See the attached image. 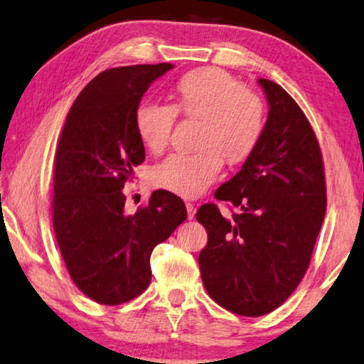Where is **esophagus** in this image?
<instances>
[{"instance_id": "1", "label": "esophagus", "mask_w": 364, "mask_h": 364, "mask_svg": "<svg viewBox=\"0 0 364 364\" xmlns=\"http://www.w3.org/2000/svg\"><path fill=\"white\" fill-rule=\"evenodd\" d=\"M186 210H188V218L189 220H193L194 213H196V205L191 203H186Z\"/></svg>"}]
</instances>
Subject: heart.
Instances as JSON below:
<instances>
[{
    "label": "heart",
    "mask_w": 364,
    "mask_h": 364,
    "mask_svg": "<svg viewBox=\"0 0 364 364\" xmlns=\"http://www.w3.org/2000/svg\"><path fill=\"white\" fill-rule=\"evenodd\" d=\"M175 113L199 121L198 151L168 155L151 170V183L181 198H196L217 180L222 156L230 165L250 157L264 131L262 100L212 66L183 74L171 89V107L141 103L136 108L134 128L144 147L159 154L168 146Z\"/></svg>",
    "instance_id": "obj_1"
}]
</instances>
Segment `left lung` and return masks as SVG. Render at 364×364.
Returning a JSON list of instances; mask_svg holds the SVG:
<instances>
[{"instance_id": "obj_1", "label": "left lung", "mask_w": 364, "mask_h": 364, "mask_svg": "<svg viewBox=\"0 0 364 364\" xmlns=\"http://www.w3.org/2000/svg\"><path fill=\"white\" fill-rule=\"evenodd\" d=\"M269 114L257 147L215 199L240 207L225 218L215 204L196 218L209 241L199 269L209 296L240 316H264L295 291L309 267L326 217V176L316 134L279 84L259 79Z\"/></svg>"}]
</instances>
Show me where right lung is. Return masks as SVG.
<instances>
[{
    "label": "right lung",
    "instance_id": "obj_1",
    "mask_svg": "<svg viewBox=\"0 0 364 364\" xmlns=\"http://www.w3.org/2000/svg\"><path fill=\"white\" fill-rule=\"evenodd\" d=\"M170 63L113 68L85 85L69 109L55 154L53 228L68 272L100 304H121L151 284L154 247L186 220L176 194L154 191L124 213V183L146 160L134 112Z\"/></svg>",
    "mask_w": 364,
    "mask_h": 364
}]
</instances>
